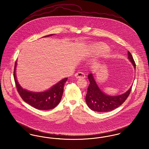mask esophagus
Listing matches in <instances>:
<instances>
[{
  "label": "esophagus",
  "mask_w": 149,
  "mask_h": 149,
  "mask_svg": "<svg viewBox=\"0 0 149 149\" xmlns=\"http://www.w3.org/2000/svg\"><path fill=\"white\" fill-rule=\"evenodd\" d=\"M75 77L77 78H84L85 77V75L83 72L79 71L75 73Z\"/></svg>",
  "instance_id": "1"
}]
</instances>
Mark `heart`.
I'll return each instance as SVG.
<instances>
[{
    "instance_id": "heart-1",
    "label": "heart",
    "mask_w": 149,
    "mask_h": 149,
    "mask_svg": "<svg viewBox=\"0 0 149 149\" xmlns=\"http://www.w3.org/2000/svg\"><path fill=\"white\" fill-rule=\"evenodd\" d=\"M109 49L106 45L102 43H98L93 45L92 47V51L93 53L98 55H103L106 54Z\"/></svg>"
}]
</instances>
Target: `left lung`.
<instances>
[{"instance_id":"obj_1","label":"left lung","mask_w":149,"mask_h":149,"mask_svg":"<svg viewBox=\"0 0 149 149\" xmlns=\"http://www.w3.org/2000/svg\"><path fill=\"white\" fill-rule=\"evenodd\" d=\"M128 58L136 69V64L131 54L128 51ZM90 84L85 97L86 103L92 111L99 112H107L112 111L120 106L129 96L132 86L129 90L122 95L109 96L102 92L97 84L92 74L88 76Z\"/></svg>"}]
</instances>
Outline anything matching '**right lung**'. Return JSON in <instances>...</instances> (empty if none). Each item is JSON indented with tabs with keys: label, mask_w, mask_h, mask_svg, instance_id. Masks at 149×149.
<instances>
[{
	"label": "right lung",
	"mask_w": 149,
	"mask_h": 149,
	"mask_svg": "<svg viewBox=\"0 0 149 149\" xmlns=\"http://www.w3.org/2000/svg\"><path fill=\"white\" fill-rule=\"evenodd\" d=\"M52 35L46 36L49 37ZM15 62L14 69V81L15 86L22 99L25 102L36 109L40 110H49L56 107L60 103L64 91V85L68 78L61 80L50 89L41 93H33L23 89L18 84L15 77Z\"/></svg>",
	"instance_id": "right-lung-1"
}]
</instances>
